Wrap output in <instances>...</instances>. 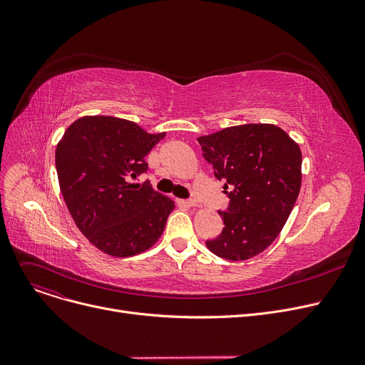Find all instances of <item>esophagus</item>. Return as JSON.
Listing matches in <instances>:
<instances>
[{"mask_svg":"<svg viewBox=\"0 0 365 365\" xmlns=\"http://www.w3.org/2000/svg\"><path fill=\"white\" fill-rule=\"evenodd\" d=\"M176 202L183 207H194L197 204L195 200H176Z\"/></svg>","mask_w":365,"mask_h":365,"instance_id":"obj_1","label":"esophagus"}]
</instances>
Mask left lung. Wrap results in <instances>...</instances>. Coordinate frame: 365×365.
Masks as SVG:
<instances>
[{"instance_id":"1","label":"left lung","mask_w":365,"mask_h":365,"mask_svg":"<svg viewBox=\"0 0 365 365\" xmlns=\"http://www.w3.org/2000/svg\"><path fill=\"white\" fill-rule=\"evenodd\" d=\"M215 176L232 187L223 231L205 241L226 260H247L269 247L289 219L302 185V152L274 124H244L198 138Z\"/></svg>"}]
</instances>
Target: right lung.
I'll use <instances>...</instances> for the list:
<instances>
[{
	"instance_id": "right-lung-1",
	"label": "right lung",
	"mask_w": 365,
	"mask_h": 365,
	"mask_svg": "<svg viewBox=\"0 0 365 365\" xmlns=\"http://www.w3.org/2000/svg\"><path fill=\"white\" fill-rule=\"evenodd\" d=\"M165 133L93 115L73 121L56 148V170L69 213L86 238L113 257L139 255L164 232L175 202L131 179L148 171L145 157Z\"/></svg>"
}]
</instances>
